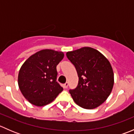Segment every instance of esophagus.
<instances>
[{"label":"esophagus","instance_id":"obj_1","mask_svg":"<svg viewBox=\"0 0 134 134\" xmlns=\"http://www.w3.org/2000/svg\"><path fill=\"white\" fill-rule=\"evenodd\" d=\"M68 85H69V83H67V82H66L65 83H64V84H63V87H64L65 89H67V87H68Z\"/></svg>","mask_w":134,"mask_h":134}]
</instances>
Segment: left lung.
Here are the masks:
<instances>
[{"label":"left lung","instance_id":"left-lung-1","mask_svg":"<svg viewBox=\"0 0 134 134\" xmlns=\"http://www.w3.org/2000/svg\"><path fill=\"white\" fill-rule=\"evenodd\" d=\"M68 59L75 66L79 80L76 88L69 90L77 105L92 109L106 100L114 84V74L109 60L91 47L67 52Z\"/></svg>","mask_w":134,"mask_h":134}]
</instances>
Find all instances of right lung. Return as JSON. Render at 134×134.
Listing matches in <instances>:
<instances>
[{
	"label": "right lung",
	"instance_id": "1",
	"mask_svg": "<svg viewBox=\"0 0 134 134\" xmlns=\"http://www.w3.org/2000/svg\"><path fill=\"white\" fill-rule=\"evenodd\" d=\"M64 53L52 49H43L30 56L22 65L18 75L20 91L28 102L36 106L52 102L63 87L56 82V66Z\"/></svg>",
	"mask_w": 134,
	"mask_h": 134
}]
</instances>
